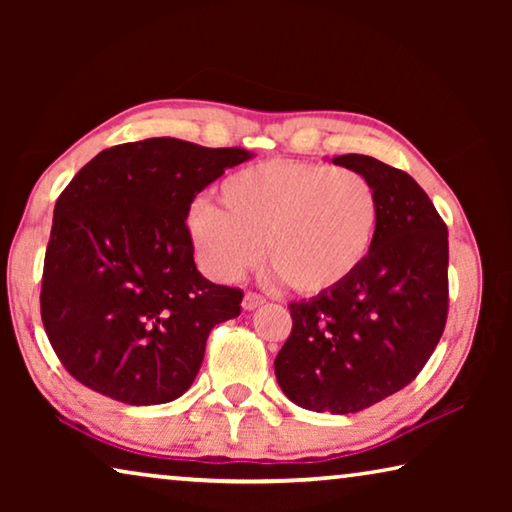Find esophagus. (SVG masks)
<instances>
[{
    "mask_svg": "<svg viewBox=\"0 0 512 512\" xmlns=\"http://www.w3.org/2000/svg\"><path fill=\"white\" fill-rule=\"evenodd\" d=\"M266 302V298L264 296H259V293H253V291H248L246 296H244V302H241V305H244V309H257L259 305H264Z\"/></svg>",
    "mask_w": 512,
    "mask_h": 512,
    "instance_id": "34e87169",
    "label": "esophagus"
}]
</instances>
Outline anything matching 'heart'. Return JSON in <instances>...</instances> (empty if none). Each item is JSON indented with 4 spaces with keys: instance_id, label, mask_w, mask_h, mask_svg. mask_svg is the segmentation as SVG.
<instances>
[{
    "instance_id": "obj_1",
    "label": "heart",
    "mask_w": 512,
    "mask_h": 512,
    "mask_svg": "<svg viewBox=\"0 0 512 512\" xmlns=\"http://www.w3.org/2000/svg\"><path fill=\"white\" fill-rule=\"evenodd\" d=\"M221 205L196 201L187 228L203 264L235 280L262 255L298 293H327L361 271L375 246L381 205L375 185L345 167L266 160L219 187Z\"/></svg>"
}]
</instances>
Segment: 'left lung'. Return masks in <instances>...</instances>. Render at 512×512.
I'll return each mask as SVG.
<instances>
[{
    "instance_id": "8db88e82",
    "label": "left lung",
    "mask_w": 512,
    "mask_h": 512,
    "mask_svg": "<svg viewBox=\"0 0 512 512\" xmlns=\"http://www.w3.org/2000/svg\"><path fill=\"white\" fill-rule=\"evenodd\" d=\"M332 162L375 185L377 239L343 287L291 302L275 377L302 409L345 415L402 391L436 350L449 307V244L445 221L409 173L359 153Z\"/></svg>"
}]
</instances>
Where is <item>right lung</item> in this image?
<instances>
[{
    "label": "right lung",
    "instance_id": "right-lung-1",
    "mask_svg": "<svg viewBox=\"0 0 512 512\" xmlns=\"http://www.w3.org/2000/svg\"><path fill=\"white\" fill-rule=\"evenodd\" d=\"M248 158L239 146L151 137L101 151L63 189L40 314L76 381L133 406L171 402L192 386L207 336L239 316L244 291L198 273L189 207Z\"/></svg>",
    "mask_w": 512,
    "mask_h": 512
}]
</instances>
